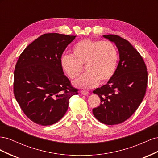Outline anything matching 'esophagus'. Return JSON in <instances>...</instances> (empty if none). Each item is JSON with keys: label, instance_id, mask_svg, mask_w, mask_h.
<instances>
[{"label": "esophagus", "instance_id": "34e87169", "mask_svg": "<svg viewBox=\"0 0 158 158\" xmlns=\"http://www.w3.org/2000/svg\"><path fill=\"white\" fill-rule=\"evenodd\" d=\"M81 93H82L84 95H88L89 92L87 90H82V91H81Z\"/></svg>", "mask_w": 158, "mask_h": 158}]
</instances>
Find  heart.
Segmentation results:
<instances>
[{"label":"heart","instance_id":"b5f03b06","mask_svg":"<svg viewBox=\"0 0 158 158\" xmlns=\"http://www.w3.org/2000/svg\"><path fill=\"white\" fill-rule=\"evenodd\" d=\"M72 56L60 58V66L70 79L78 77L85 66L87 73L74 82L75 86L89 89L99 82L111 79L116 71L118 60L117 47L110 41L82 40L73 46Z\"/></svg>","mask_w":158,"mask_h":158}]
</instances>
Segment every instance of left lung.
Wrapping results in <instances>:
<instances>
[{
  "label": "left lung",
  "mask_w": 158,
  "mask_h": 158,
  "mask_svg": "<svg viewBox=\"0 0 158 158\" xmlns=\"http://www.w3.org/2000/svg\"><path fill=\"white\" fill-rule=\"evenodd\" d=\"M103 37L115 44L120 60L108 82L93 91L101 103L92 111L99 121L113 125L127 120L139 107L146 94L148 72L142 56L127 40L117 35Z\"/></svg>",
  "instance_id": "1"
}]
</instances>
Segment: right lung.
<instances>
[{
    "mask_svg": "<svg viewBox=\"0 0 158 158\" xmlns=\"http://www.w3.org/2000/svg\"><path fill=\"white\" fill-rule=\"evenodd\" d=\"M76 36L45 33L33 41L19 56L14 73V94L31 121L51 125L62 118L78 89L71 85L60 66L66 47Z\"/></svg>",
    "mask_w": 158,
    "mask_h": 158,
    "instance_id": "1",
    "label": "right lung"
}]
</instances>
